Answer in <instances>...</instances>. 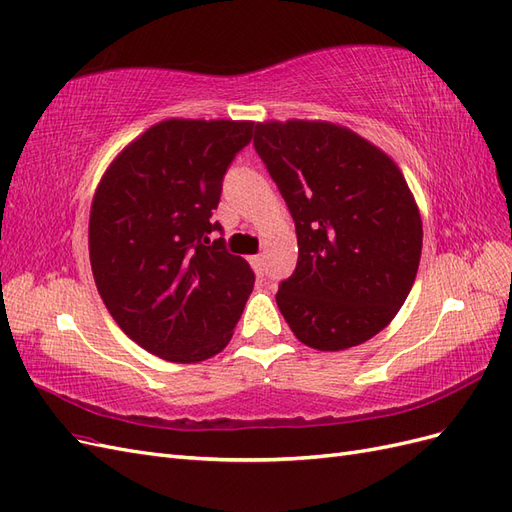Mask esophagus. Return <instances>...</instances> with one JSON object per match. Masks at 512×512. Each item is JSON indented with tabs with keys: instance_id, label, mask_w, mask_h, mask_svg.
<instances>
[{
	"instance_id": "esophagus-1",
	"label": "esophagus",
	"mask_w": 512,
	"mask_h": 512,
	"mask_svg": "<svg viewBox=\"0 0 512 512\" xmlns=\"http://www.w3.org/2000/svg\"><path fill=\"white\" fill-rule=\"evenodd\" d=\"M251 266H253V270L261 276L264 274V255H255V257H251Z\"/></svg>"
}]
</instances>
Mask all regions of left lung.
<instances>
[{
    "label": "left lung",
    "instance_id": "left-lung-1",
    "mask_svg": "<svg viewBox=\"0 0 512 512\" xmlns=\"http://www.w3.org/2000/svg\"><path fill=\"white\" fill-rule=\"evenodd\" d=\"M255 150L296 223L298 264L276 304L319 352L369 341L414 285L422 221L401 169L330 122L255 124Z\"/></svg>",
    "mask_w": 512,
    "mask_h": 512
}]
</instances>
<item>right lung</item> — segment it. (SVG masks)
<instances>
[{
    "label": "right lung",
    "instance_id": "right-lung-1",
    "mask_svg": "<svg viewBox=\"0 0 512 512\" xmlns=\"http://www.w3.org/2000/svg\"><path fill=\"white\" fill-rule=\"evenodd\" d=\"M253 122L165 120L115 156L90 212L98 294L130 339L180 364L225 349L255 274L210 242L223 178Z\"/></svg>",
    "mask_w": 512,
    "mask_h": 512
}]
</instances>
